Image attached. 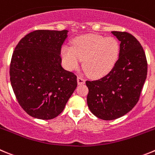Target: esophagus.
I'll use <instances>...</instances> for the list:
<instances>
[{"mask_svg": "<svg viewBox=\"0 0 155 155\" xmlns=\"http://www.w3.org/2000/svg\"><path fill=\"white\" fill-rule=\"evenodd\" d=\"M85 82H86V80H85V79H83V78L81 77V76H78V77H77L78 85H83Z\"/></svg>", "mask_w": 155, "mask_h": 155, "instance_id": "1", "label": "esophagus"}]
</instances>
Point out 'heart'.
I'll return each mask as SVG.
<instances>
[{
    "instance_id": "1",
    "label": "heart",
    "mask_w": 155,
    "mask_h": 155,
    "mask_svg": "<svg viewBox=\"0 0 155 155\" xmlns=\"http://www.w3.org/2000/svg\"><path fill=\"white\" fill-rule=\"evenodd\" d=\"M120 45L114 37L99 34H84L73 40V47L64 45L61 48L63 65L68 70L82 66L93 78L108 74L114 68L119 57Z\"/></svg>"
}]
</instances>
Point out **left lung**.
<instances>
[{
    "label": "left lung",
    "mask_w": 155,
    "mask_h": 155,
    "mask_svg": "<svg viewBox=\"0 0 155 155\" xmlns=\"http://www.w3.org/2000/svg\"><path fill=\"white\" fill-rule=\"evenodd\" d=\"M112 34L120 41L116 64L102 79L86 82L89 110L103 120L116 119L134 108L147 72L145 53L138 40L127 32L112 31Z\"/></svg>",
    "instance_id": "8db88e82"
}]
</instances>
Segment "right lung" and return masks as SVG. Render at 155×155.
I'll return each instance as SVG.
<instances>
[{
  "instance_id": "right-lung-1",
  "label": "right lung",
  "mask_w": 155,
  "mask_h": 155,
  "mask_svg": "<svg viewBox=\"0 0 155 155\" xmlns=\"http://www.w3.org/2000/svg\"><path fill=\"white\" fill-rule=\"evenodd\" d=\"M68 30H40L21 39L14 49L10 79L15 96L30 116L56 118L77 86L76 76L61 66Z\"/></svg>"
}]
</instances>
